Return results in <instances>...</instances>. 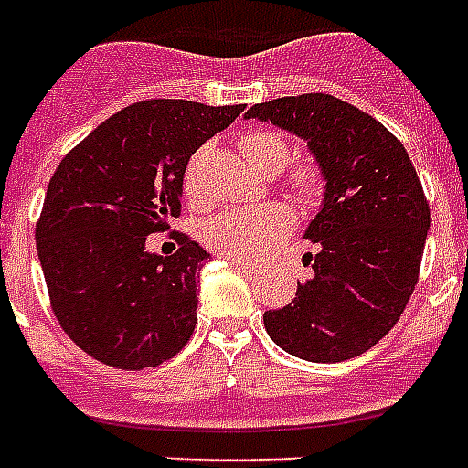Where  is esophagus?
I'll return each instance as SVG.
<instances>
[{"label":"esophagus","mask_w":468,"mask_h":468,"mask_svg":"<svg viewBox=\"0 0 468 468\" xmlns=\"http://www.w3.org/2000/svg\"><path fill=\"white\" fill-rule=\"evenodd\" d=\"M228 264H230V267H235V270H240V271H252V270H255V264L242 262V260H235V257H228Z\"/></svg>","instance_id":"obj_1"}]
</instances>
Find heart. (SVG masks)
<instances>
[{
  "label": "heart",
  "mask_w": 468,
  "mask_h": 468,
  "mask_svg": "<svg viewBox=\"0 0 468 468\" xmlns=\"http://www.w3.org/2000/svg\"><path fill=\"white\" fill-rule=\"evenodd\" d=\"M242 155L250 165H255L264 175H274L289 162V143L277 131H250L240 138ZM318 189V172L311 165H299L293 172V191L299 197H311ZM184 194L191 204L201 201V182H198L197 165L191 162L184 172ZM289 228V213L279 206L264 208H228L208 220L204 230L206 245L218 255L235 260H252L271 240Z\"/></svg>",
  "instance_id": "obj_1"
}]
</instances>
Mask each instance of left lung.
<instances>
[{
    "instance_id": "obj_1",
    "label": "left lung",
    "mask_w": 468,
    "mask_h": 468,
    "mask_svg": "<svg viewBox=\"0 0 468 468\" xmlns=\"http://www.w3.org/2000/svg\"><path fill=\"white\" fill-rule=\"evenodd\" d=\"M245 119L303 138L325 179L303 235L318 242L313 277L289 306L264 313V327L299 359L359 356L399 323L418 284L430 206L413 162L391 131L330 94L271 99Z\"/></svg>"
}]
</instances>
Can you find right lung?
<instances>
[{
    "mask_svg": "<svg viewBox=\"0 0 468 468\" xmlns=\"http://www.w3.org/2000/svg\"><path fill=\"white\" fill-rule=\"evenodd\" d=\"M148 99L97 126L55 169L36 226L50 306L77 347L116 369L167 362L197 325L198 271L211 255L179 235L148 252L145 238L182 211L184 169L240 112Z\"/></svg>",
    "mask_w": 468,
    "mask_h": 468,
    "instance_id": "add662e5",
    "label": "right lung"
}]
</instances>
